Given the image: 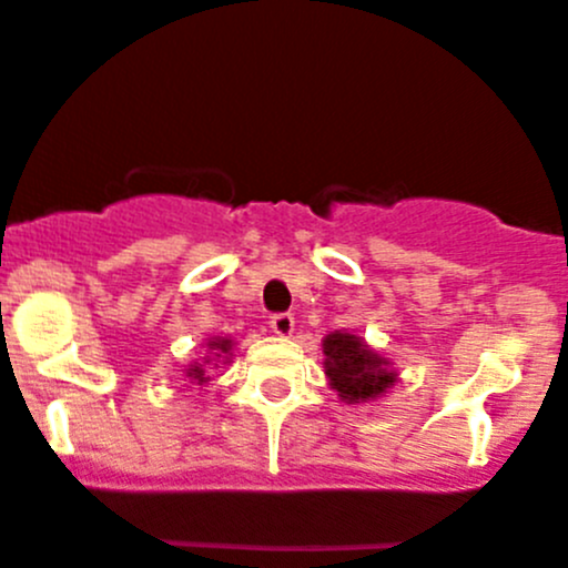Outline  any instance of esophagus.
I'll return each mask as SVG.
<instances>
[{
  "label": "esophagus",
  "instance_id": "esophagus-1",
  "mask_svg": "<svg viewBox=\"0 0 568 568\" xmlns=\"http://www.w3.org/2000/svg\"><path fill=\"white\" fill-rule=\"evenodd\" d=\"M272 333L274 335H280V338H288L291 333H294V327H296V322H294V316H291V313H277V316H272Z\"/></svg>",
  "mask_w": 568,
  "mask_h": 568
}]
</instances>
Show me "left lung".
<instances>
[{
	"label": "left lung",
	"instance_id": "1",
	"mask_svg": "<svg viewBox=\"0 0 568 568\" xmlns=\"http://www.w3.org/2000/svg\"><path fill=\"white\" fill-rule=\"evenodd\" d=\"M322 355L327 385L346 405L379 399L399 379L394 363L374 352L361 335L349 333V329H335V333L324 335Z\"/></svg>",
	"mask_w": 568,
	"mask_h": 568
}]
</instances>
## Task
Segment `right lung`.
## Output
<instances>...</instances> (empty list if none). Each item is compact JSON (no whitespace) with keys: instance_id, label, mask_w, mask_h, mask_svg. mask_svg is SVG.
Listing matches in <instances>:
<instances>
[{"instance_id":"1","label":"right lung","mask_w":568,"mask_h":568,"mask_svg":"<svg viewBox=\"0 0 568 568\" xmlns=\"http://www.w3.org/2000/svg\"><path fill=\"white\" fill-rule=\"evenodd\" d=\"M202 346H205V355L191 361L183 372L185 379H191L194 385H207L213 379V368L224 366V363H233L235 341L227 338V335H211Z\"/></svg>"}]
</instances>
